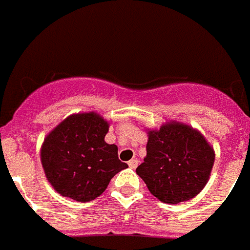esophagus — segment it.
<instances>
[{
  "mask_svg": "<svg viewBox=\"0 0 250 250\" xmlns=\"http://www.w3.org/2000/svg\"><path fill=\"white\" fill-rule=\"evenodd\" d=\"M128 166L131 167V168H136V167L138 166V160H136V158H133V160H131V161H128Z\"/></svg>",
  "mask_w": 250,
  "mask_h": 250,
  "instance_id": "1",
  "label": "esophagus"
}]
</instances>
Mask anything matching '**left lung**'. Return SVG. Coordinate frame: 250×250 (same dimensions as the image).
<instances>
[{
  "label": "left lung",
  "instance_id": "obj_1",
  "mask_svg": "<svg viewBox=\"0 0 250 250\" xmlns=\"http://www.w3.org/2000/svg\"><path fill=\"white\" fill-rule=\"evenodd\" d=\"M147 155L136 168L158 200L179 204L196 196L209 181L215 152L191 125L171 121L147 129Z\"/></svg>",
  "mask_w": 250,
  "mask_h": 250
}]
</instances>
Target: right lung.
<instances>
[{
  "label": "right lung",
  "instance_id": "1",
  "mask_svg": "<svg viewBox=\"0 0 250 250\" xmlns=\"http://www.w3.org/2000/svg\"><path fill=\"white\" fill-rule=\"evenodd\" d=\"M108 129L109 123L98 113H75L45 137L41 165L58 194L88 203L103 194L116 173L127 168L118 158V147L104 141Z\"/></svg>",
  "mask_w": 250,
  "mask_h": 250
}]
</instances>
